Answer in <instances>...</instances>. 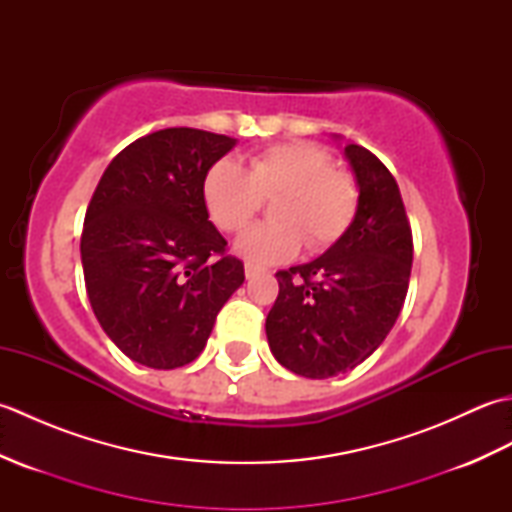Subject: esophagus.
<instances>
[{
  "label": "esophagus",
  "mask_w": 512,
  "mask_h": 512,
  "mask_svg": "<svg viewBox=\"0 0 512 512\" xmlns=\"http://www.w3.org/2000/svg\"><path fill=\"white\" fill-rule=\"evenodd\" d=\"M244 273H246V279H253L255 275L262 273V268H259V266H253V264H246V266H244Z\"/></svg>",
  "instance_id": "obj_1"
}]
</instances>
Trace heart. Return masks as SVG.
I'll return each instance as SVG.
<instances>
[{
  "label": "heart",
  "instance_id": "1",
  "mask_svg": "<svg viewBox=\"0 0 512 512\" xmlns=\"http://www.w3.org/2000/svg\"><path fill=\"white\" fill-rule=\"evenodd\" d=\"M202 193L206 211L222 231L244 228L262 198L278 195L277 222L250 226L235 239V253L255 266L290 262L306 239L312 250L339 242L361 202L354 173L332 167L328 151L306 140L257 151L248 169L231 158L217 160L206 171Z\"/></svg>",
  "mask_w": 512,
  "mask_h": 512
}]
</instances>
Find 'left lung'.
<instances>
[{"mask_svg": "<svg viewBox=\"0 0 512 512\" xmlns=\"http://www.w3.org/2000/svg\"><path fill=\"white\" fill-rule=\"evenodd\" d=\"M361 202L354 222L314 262L279 270L266 317L270 352L290 372L330 378L361 365L394 328L407 297L413 239L389 169L345 145Z\"/></svg>", "mask_w": 512, "mask_h": 512, "instance_id": "1", "label": "left lung"}]
</instances>
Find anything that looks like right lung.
I'll use <instances>...</instances> for the list:
<instances>
[{"instance_id": "1", "label": "right lung", "mask_w": 512, "mask_h": 512, "mask_svg": "<svg viewBox=\"0 0 512 512\" xmlns=\"http://www.w3.org/2000/svg\"><path fill=\"white\" fill-rule=\"evenodd\" d=\"M237 140L169 127L134 140L96 187L81 235L92 310L132 361L187 365L204 350L217 312L244 284V264L204 204V176Z\"/></svg>"}]
</instances>
